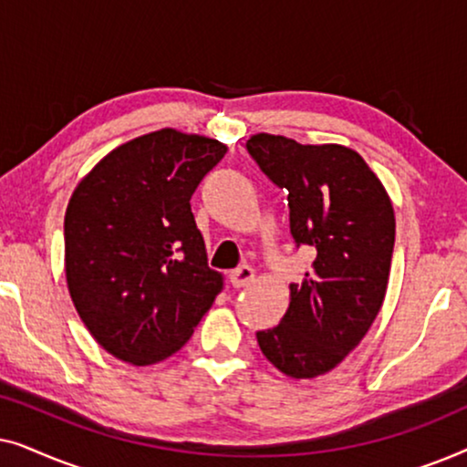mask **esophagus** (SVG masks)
Listing matches in <instances>:
<instances>
[{
    "label": "esophagus",
    "instance_id": "34e87169",
    "mask_svg": "<svg viewBox=\"0 0 467 467\" xmlns=\"http://www.w3.org/2000/svg\"><path fill=\"white\" fill-rule=\"evenodd\" d=\"M229 283H232L235 289H242V286H248L254 283V270L251 265H240L238 270L229 274Z\"/></svg>",
    "mask_w": 467,
    "mask_h": 467
}]
</instances>
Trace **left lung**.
I'll use <instances>...</instances> for the list:
<instances>
[{
    "mask_svg": "<svg viewBox=\"0 0 467 467\" xmlns=\"http://www.w3.org/2000/svg\"><path fill=\"white\" fill-rule=\"evenodd\" d=\"M246 149L289 191L291 235L317 251L276 327L257 331L261 353L289 379H317L347 359L385 302L395 213L380 178L342 144H299L254 133Z\"/></svg>",
    "mask_w": 467,
    "mask_h": 467,
    "instance_id": "8db88e82",
    "label": "left lung"
}]
</instances>
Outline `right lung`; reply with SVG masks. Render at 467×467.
I'll return each instance as SVG.
<instances>
[{
  "label": "right lung",
  "instance_id": "1",
  "mask_svg": "<svg viewBox=\"0 0 467 467\" xmlns=\"http://www.w3.org/2000/svg\"><path fill=\"white\" fill-rule=\"evenodd\" d=\"M225 152L219 140L165 127L117 146L76 184L63 223L67 291L117 359H168L223 291L189 202Z\"/></svg>",
  "mask_w": 467,
  "mask_h": 467
}]
</instances>
